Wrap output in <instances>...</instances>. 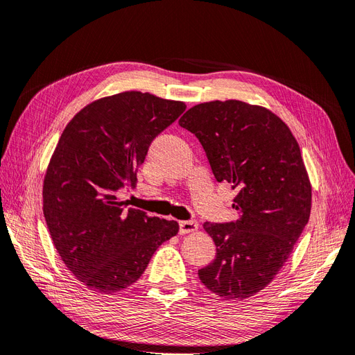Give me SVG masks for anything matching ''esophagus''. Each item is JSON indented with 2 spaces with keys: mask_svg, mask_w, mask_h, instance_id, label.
<instances>
[{
  "mask_svg": "<svg viewBox=\"0 0 355 355\" xmlns=\"http://www.w3.org/2000/svg\"><path fill=\"white\" fill-rule=\"evenodd\" d=\"M198 230V223L193 220H185L179 223V232L180 234H188Z\"/></svg>",
  "mask_w": 355,
  "mask_h": 355,
  "instance_id": "esophagus-1",
  "label": "esophagus"
}]
</instances>
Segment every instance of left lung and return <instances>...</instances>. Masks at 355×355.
I'll list each match as a JSON object with an SVG mask.
<instances>
[{
  "instance_id": "1",
  "label": "left lung",
  "mask_w": 355,
  "mask_h": 355,
  "mask_svg": "<svg viewBox=\"0 0 355 355\" xmlns=\"http://www.w3.org/2000/svg\"><path fill=\"white\" fill-rule=\"evenodd\" d=\"M179 125L200 139L216 179L237 191L239 218L204 224L217 254L198 277L214 294L245 300L274 279L309 221L311 185L299 143L275 113L233 98L196 105Z\"/></svg>"
}]
</instances>
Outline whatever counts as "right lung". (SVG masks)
<instances>
[{
    "mask_svg": "<svg viewBox=\"0 0 355 355\" xmlns=\"http://www.w3.org/2000/svg\"><path fill=\"white\" fill-rule=\"evenodd\" d=\"M185 109L122 92L84 106L61 134L44 179V216L61 259L87 288L113 294L134 284L178 234V221L126 208L115 192L137 185L151 141Z\"/></svg>",
    "mask_w": 355,
    "mask_h": 355,
    "instance_id": "right-lung-1",
    "label": "right lung"
}]
</instances>
